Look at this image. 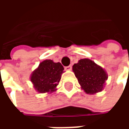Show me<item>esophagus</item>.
Here are the masks:
<instances>
[{"instance_id":"34e87169","label":"esophagus","mask_w":129,"mask_h":129,"mask_svg":"<svg viewBox=\"0 0 129 129\" xmlns=\"http://www.w3.org/2000/svg\"><path fill=\"white\" fill-rule=\"evenodd\" d=\"M65 69L66 70H71V69H72V66H68L67 67L65 68Z\"/></svg>"}]
</instances>
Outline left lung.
<instances>
[{"mask_svg":"<svg viewBox=\"0 0 129 129\" xmlns=\"http://www.w3.org/2000/svg\"><path fill=\"white\" fill-rule=\"evenodd\" d=\"M73 70L81 89L90 95L101 92L108 79L106 70L89 59L79 60L73 65Z\"/></svg>","mask_w":129,"mask_h":129,"instance_id":"obj_1","label":"left lung"}]
</instances>
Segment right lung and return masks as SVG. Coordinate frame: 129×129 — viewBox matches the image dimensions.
Here are the masks:
<instances>
[{"mask_svg": "<svg viewBox=\"0 0 129 129\" xmlns=\"http://www.w3.org/2000/svg\"><path fill=\"white\" fill-rule=\"evenodd\" d=\"M63 70L61 63L46 59L40 63L38 68L32 72L30 81L38 92L52 93L56 90Z\"/></svg>", "mask_w": 129, "mask_h": 129, "instance_id": "obj_1", "label": "right lung"}]
</instances>
